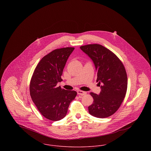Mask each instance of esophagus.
<instances>
[{
    "instance_id": "34e87169",
    "label": "esophagus",
    "mask_w": 151,
    "mask_h": 151,
    "mask_svg": "<svg viewBox=\"0 0 151 151\" xmlns=\"http://www.w3.org/2000/svg\"><path fill=\"white\" fill-rule=\"evenodd\" d=\"M77 93L78 95H85L86 93V92L85 91H80V90H78L77 91Z\"/></svg>"
}]
</instances>
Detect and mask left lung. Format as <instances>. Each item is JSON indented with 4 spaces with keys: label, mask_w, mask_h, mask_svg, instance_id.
<instances>
[{
    "label": "left lung",
    "mask_w": 151,
    "mask_h": 151,
    "mask_svg": "<svg viewBox=\"0 0 151 151\" xmlns=\"http://www.w3.org/2000/svg\"><path fill=\"white\" fill-rule=\"evenodd\" d=\"M80 49L92 60L97 72L96 81L102 84L99 95L90 93L93 102L88 107L89 113L98 118L109 117L120 106L127 92V76L124 65L102 45L90 44Z\"/></svg>",
    "instance_id": "obj_1"
}]
</instances>
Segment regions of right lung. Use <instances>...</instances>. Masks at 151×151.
<instances>
[{
	"label": "right lung",
	"mask_w": 151,
	"mask_h": 151,
	"mask_svg": "<svg viewBox=\"0 0 151 151\" xmlns=\"http://www.w3.org/2000/svg\"><path fill=\"white\" fill-rule=\"evenodd\" d=\"M74 47L55 49L45 56L37 65L32 76L29 92L31 99L45 118L58 121L67 114L70 104L77 92L57 86L66 62Z\"/></svg>",
	"instance_id": "add662e5"
}]
</instances>
